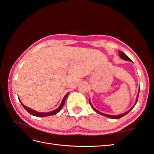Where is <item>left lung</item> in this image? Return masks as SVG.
Wrapping results in <instances>:
<instances>
[{
    "instance_id": "8db88e82",
    "label": "left lung",
    "mask_w": 154,
    "mask_h": 154,
    "mask_svg": "<svg viewBox=\"0 0 154 154\" xmlns=\"http://www.w3.org/2000/svg\"><path fill=\"white\" fill-rule=\"evenodd\" d=\"M119 57H121V58H122V59L125 60V61H131V62H132L131 59L130 58H129V57H128L127 55H125V54L124 53H123L122 51H119ZM139 93H140V88H139V91H138V93H137V97H136V101H135V104H134V106L132 107L130 109H129L128 111H126V112L123 113H122V114H120V115H117V116L108 115V114H105V113H101V112H100V111H97V109H95V108H94V107L93 106L92 104H91V100H90V99H89V103H90V105H91V106L92 107L93 109H94V111H96V112H97V113H99V114H101V115L103 116L107 117H109V118H111V119H119V118H121V117H122L123 116H125V115H127V114L129 112V111H130L132 109H133V108L134 107V106L135 105V104L137 103V99H138V97H139Z\"/></svg>"
}]
</instances>
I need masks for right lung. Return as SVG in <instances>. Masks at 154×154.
Listing matches in <instances>:
<instances>
[{
  "instance_id": "obj_1",
  "label": "right lung",
  "mask_w": 154,
  "mask_h": 154,
  "mask_svg": "<svg viewBox=\"0 0 154 154\" xmlns=\"http://www.w3.org/2000/svg\"><path fill=\"white\" fill-rule=\"evenodd\" d=\"M69 93H67V94H66V95H65V97H63V100H62V102H61V105H59V107L58 108H57V109H55V110H53V111H49V112H47V113L38 112V111H35V110H33V109H31V108H29V107H28L25 106V105H24V104L22 103V102L20 101L19 98V101H20V103L22 104V105L23 106V107L25 108V109L27 111H28V112H29L30 114H31V115L34 116H37V117H46V116H49L55 115V114H57V113L59 112V111L62 109V107H63V105H64L65 100H66V99H67V97Z\"/></svg>"
}]
</instances>
